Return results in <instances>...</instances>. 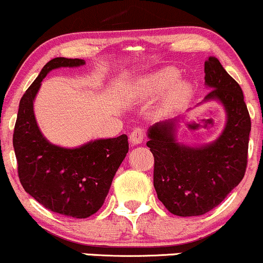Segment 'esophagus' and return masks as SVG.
<instances>
[{"label":"esophagus","instance_id":"obj_1","mask_svg":"<svg viewBox=\"0 0 263 263\" xmlns=\"http://www.w3.org/2000/svg\"><path fill=\"white\" fill-rule=\"evenodd\" d=\"M144 138V129L141 127H136L134 131L129 135V142H131L132 146H136V144H141L143 142Z\"/></svg>","mask_w":263,"mask_h":263}]
</instances>
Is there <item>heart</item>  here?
I'll use <instances>...</instances> for the list:
<instances>
[{"label": "heart", "mask_w": 263, "mask_h": 263, "mask_svg": "<svg viewBox=\"0 0 263 263\" xmlns=\"http://www.w3.org/2000/svg\"><path fill=\"white\" fill-rule=\"evenodd\" d=\"M178 79V71L174 68H163L161 70L156 71L147 75L143 78L140 83H138L137 93L141 96H153L158 95L167 90V93L164 95L163 100L159 105V110L161 114L168 115L177 111L178 108L182 107L184 102L188 100L190 96V86L184 81H177Z\"/></svg>", "instance_id": "obj_1"}]
</instances>
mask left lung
<instances>
[{"instance_id":"obj_1","label":"left lung","mask_w":263,"mask_h":263,"mask_svg":"<svg viewBox=\"0 0 263 263\" xmlns=\"http://www.w3.org/2000/svg\"><path fill=\"white\" fill-rule=\"evenodd\" d=\"M204 73L210 89L204 101H220L228 116L218 140L201 147L179 143L177 120L148 129L157 197L178 216L204 215L218 206L242 180L247 167L251 119L242 90L215 57L205 62Z\"/></svg>"}]
</instances>
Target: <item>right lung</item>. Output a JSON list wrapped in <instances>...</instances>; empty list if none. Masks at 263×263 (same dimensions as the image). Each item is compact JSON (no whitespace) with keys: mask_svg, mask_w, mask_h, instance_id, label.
Here are the masks:
<instances>
[{"mask_svg":"<svg viewBox=\"0 0 263 263\" xmlns=\"http://www.w3.org/2000/svg\"><path fill=\"white\" fill-rule=\"evenodd\" d=\"M84 64L83 59L54 58L48 62L21 99L13 132L23 189L48 210L75 219L89 218L100 209L128 152L126 135L91 141L78 148L55 146L42 135L33 111L42 80L53 69Z\"/></svg>","mask_w":263,"mask_h":263,"instance_id":"right-lung-1","label":"right lung"}]
</instances>
